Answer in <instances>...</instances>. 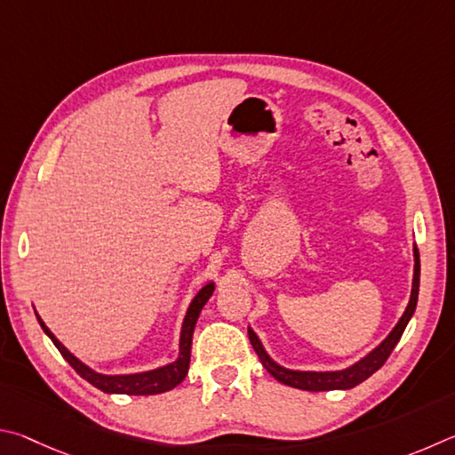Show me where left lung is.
I'll list each match as a JSON object with an SVG mask.
<instances>
[{
	"mask_svg": "<svg viewBox=\"0 0 455 455\" xmlns=\"http://www.w3.org/2000/svg\"><path fill=\"white\" fill-rule=\"evenodd\" d=\"M413 282H411V296H410V304L405 307L403 315L400 317V322L395 323V328L389 331V336L381 341V344L371 349V352L362 357L360 362H355L354 365H349L346 370H338V371H298V370H288L282 368L280 363H275L272 357L267 355V352L261 346L259 338L256 336V331L251 328H248V336L253 349L259 357V362L264 363V368L272 373V376L282 381L285 386L298 387V389H306V392H330V389H349L355 387L357 384L368 379L371 373H376L381 365L386 363V360L389 357V354L394 352V347L400 341L402 333L405 330V325L411 320L413 312H416L418 306V293H419V251L418 245H413Z\"/></svg>",
	"mask_w": 455,
	"mask_h": 455,
	"instance_id": "left-lung-1",
	"label": "left lung"
}]
</instances>
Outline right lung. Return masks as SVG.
Instances as JSON below:
<instances>
[{
	"mask_svg": "<svg viewBox=\"0 0 455 455\" xmlns=\"http://www.w3.org/2000/svg\"><path fill=\"white\" fill-rule=\"evenodd\" d=\"M215 285L210 282L204 285L202 290L197 291V296L191 301L188 307V314L183 317V325H181V333H180V357L173 363H167L164 368L157 370H149V371H141V373H125V376H103V373L93 371L92 368H87L84 362H79L77 357L68 352V347H63L61 341L53 336L50 328L42 322V317L37 314V322L42 325V330L50 336L53 341V346L60 349V354L66 357L68 363L74 368L79 376L84 379L90 381L92 386H95L101 392L106 394H127V395H154V394H164L170 392L178 384H181L183 378L188 376L189 370V355H191V338H194V330H196V322L199 317V312H202L204 306L207 304V299L212 298Z\"/></svg>",
	"mask_w": 455,
	"mask_h": 455,
	"instance_id": "1",
	"label": "right lung"
}]
</instances>
